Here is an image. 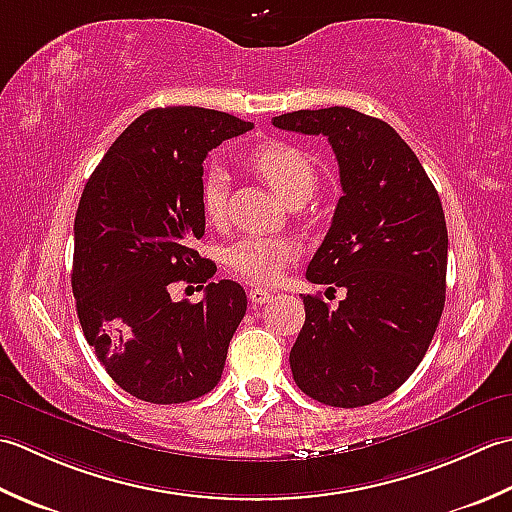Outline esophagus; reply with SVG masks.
<instances>
[{"label": "esophagus", "instance_id": "1", "mask_svg": "<svg viewBox=\"0 0 512 512\" xmlns=\"http://www.w3.org/2000/svg\"><path fill=\"white\" fill-rule=\"evenodd\" d=\"M249 300L254 302V305H265V302H271V298H274V294H271V291H267V289H263V287H254V289H249Z\"/></svg>", "mask_w": 512, "mask_h": 512}]
</instances>
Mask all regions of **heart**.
<instances>
[{
    "label": "heart",
    "instance_id": "heart-1",
    "mask_svg": "<svg viewBox=\"0 0 512 512\" xmlns=\"http://www.w3.org/2000/svg\"><path fill=\"white\" fill-rule=\"evenodd\" d=\"M249 165L263 176L285 205L302 198L307 201L316 190L318 174L309 156L289 143H263L249 152ZM227 203V174L221 168H212L201 183V207L210 221H218L225 214ZM296 247L285 238H271L249 234L229 245L225 260L227 267L249 283H274L283 276L285 267L294 260Z\"/></svg>",
    "mask_w": 512,
    "mask_h": 512
}]
</instances>
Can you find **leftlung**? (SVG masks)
<instances>
[{
    "label": "left lung",
    "mask_w": 512,
    "mask_h": 512,
    "mask_svg": "<svg viewBox=\"0 0 512 512\" xmlns=\"http://www.w3.org/2000/svg\"><path fill=\"white\" fill-rule=\"evenodd\" d=\"M322 134L336 152L342 196L307 280L347 291L336 309L302 296L305 325L289 353L302 393L356 409L387 398L422 362L442 318L448 234L422 163L389 123L333 106L271 119Z\"/></svg>",
    "instance_id": "obj_1"
}]
</instances>
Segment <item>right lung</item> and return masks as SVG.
<instances>
[{"instance_id":"right-lung-1","label":"right lung","mask_w":512,"mask_h":512,"mask_svg":"<svg viewBox=\"0 0 512 512\" xmlns=\"http://www.w3.org/2000/svg\"><path fill=\"white\" fill-rule=\"evenodd\" d=\"M247 130L252 123L218 110H148L83 187L72 258L77 316L110 378L143 402H190L221 380L245 289L218 280L201 302H174L170 291L214 276L216 265L194 249L205 234L203 161Z\"/></svg>"}]
</instances>
